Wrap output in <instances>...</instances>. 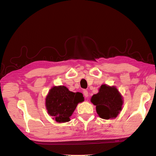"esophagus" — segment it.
<instances>
[{
  "mask_svg": "<svg viewBox=\"0 0 156 156\" xmlns=\"http://www.w3.org/2000/svg\"><path fill=\"white\" fill-rule=\"evenodd\" d=\"M83 94H84V96L85 98H87L88 96V92L87 90H83Z\"/></svg>",
  "mask_w": 156,
  "mask_h": 156,
  "instance_id": "esophagus-1",
  "label": "esophagus"
}]
</instances>
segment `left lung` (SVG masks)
<instances>
[{"mask_svg": "<svg viewBox=\"0 0 156 156\" xmlns=\"http://www.w3.org/2000/svg\"><path fill=\"white\" fill-rule=\"evenodd\" d=\"M98 116L103 119H114L120 114L124 103L123 97L115 86L102 84L99 92L92 96Z\"/></svg>", "mask_w": 156, "mask_h": 156, "instance_id": "1", "label": "left lung"}]
</instances>
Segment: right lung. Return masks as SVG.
Here are the masks:
<instances>
[{
  "label": "right lung",
  "instance_id": "right-lung-1",
  "mask_svg": "<svg viewBox=\"0 0 156 156\" xmlns=\"http://www.w3.org/2000/svg\"><path fill=\"white\" fill-rule=\"evenodd\" d=\"M84 101L81 92L69 91L65 86H54L49 91L45 98L48 113L58 123L70 120L78 103Z\"/></svg>",
  "mask_w": 156,
  "mask_h": 156
}]
</instances>
